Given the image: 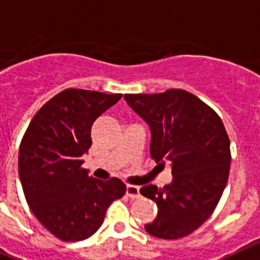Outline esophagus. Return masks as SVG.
I'll use <instances>...</instances> for the list:
<instances>
[{
	"label": "esophagus",
	"instance_id": "1",
	"mask_svg": "<svg viewBox=\"0 0 260 260\" xmlns=\"http://www.w3.org/2000/svg\"><path fill=\"white\" fill-rule=\"evenodd\" d=\"M126 196L131 199H137L140 198V187L137 185H126Z\"/></svg>",
	"mask_w": 260,
	"mask_h": 260
}]
</instances>
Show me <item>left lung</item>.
Instances as JSON below:
<instances>
[{"mask_svg": "<svg viewBox=\"0 0 260 260\" xmlns=\"http://www.w3.org/2000/svg\"><path fill=\"white\" fill-rule=\"evenodd\" d=\"M151 129V157L172 168V181L140 193L157 204V216L145 231L179 239L199 229L218 206L229 180L231 152L223 121L195 94L168 89L155 94H124Z\"/></svg>", "mask_w": 260, "mask_h": 260, "instance_id": "1", "label": "left lung"}]
</instances>
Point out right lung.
<instances>
[{
  "instance_id": "right-lung-1",
  "label": "right lung",
  "mask_w": 260,
  "mask_h": 260,
  "mask_svg": "<svg viewBox=\"0 0 260 260\" xmlns=\"http://www.w3.org/2000/svg\"><path fill=\"white\" fill-rule=\"evenodd\" d=\"M123 94L69 88L42 105L18 151L25 199L37 220L64 242L89 238L126 187L117 178L97 180L82 168L94 120Z\"/></svg>"
}]
</instances>
